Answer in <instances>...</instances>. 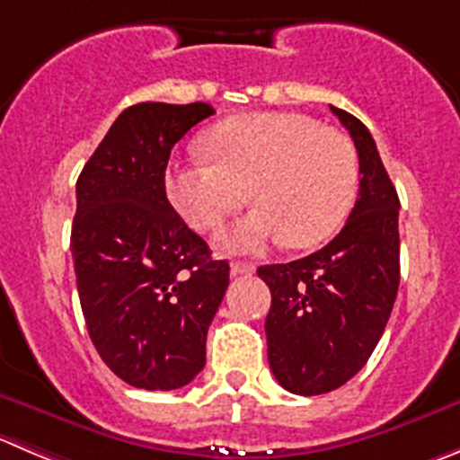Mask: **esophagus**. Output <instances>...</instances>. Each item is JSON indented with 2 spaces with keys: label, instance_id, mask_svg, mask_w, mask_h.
I'll return each mask as SVG.
<instances>
[{
  "label": "esophagus",
  "instance_id": "obj_1",
  "mask_svg": "<svg viewBox=\"0 0 460 460\" xmlns=\"http://www.w3.org/2000/svg\"><path fill=\"white\" fill-rule=\"evenodd\" d=\"M255 273V266L248 264V261H233L230 264V275L237 278V275H252Z\"/></svg>",
  "mask_w": 460,
  "mask_h": 460
}]
</instances>
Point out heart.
Returning a JSON list of instances; mask_svg holds the SVG:
<instances>
[{"instance_id": "b5f03b06", "label": "heart", "mask_w": 460, "mask_h": 460, "mask_svg": "<svg viewBox=\"0 0 460 460\" xmlns=\"http://www.w3.org/2000/svg\"><path fill=\"white\" fill-rule=\"evenodd\" d=\"M205 153L173 162L167 190L196 227H214L248 196L255 208L217 242L226 251L261 252L282 239L291 248L325 242L345 221L358 187V157L341 130L303 112H248L218 121Z\"/></svg>"}]
</instances>
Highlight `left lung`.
I'll list each match as a JSON object with an SVG mask.
<instances>
[{
	"instance_id": "obj_1",
	"label": "left lung",
	"mask_w": 460,
	"mask_h": 460,
	"mask_svg": "<svg viewBox=\"0 0 460 460\" xmlns=\"http://www.w3.org/2000/svg\"><path fill=\"white\" fill-rule=\"evenodd\" d=\"M358 155V199L348 223L321 251L260 266L270 288L269 364L279 386L321 395L364 368L384 334L400 287V199L370 130L330 106Z\"/></svg>"
}]
</instances>
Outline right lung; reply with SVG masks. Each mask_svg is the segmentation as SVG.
Instances as JSON below:
<instances>
[{
	"mask_svg": "<svg viewBox=\"0 0 460 460\" xmlns=\"http://www.w3.org/2000/svg\"><path fill=\"white\" fill-rule=\"evenodd\" d=\"M214 115L203 102L137 103L121 112L76 181L72 255L96 352L119 379L173 391L205 366V339L230 266L172 208V148Z\"/></svg>",
	"mask_w": 460,
	"mask_h": 460,
	"instance_id": "add662e5",
	"label": "right lung"
}]
</instances>
